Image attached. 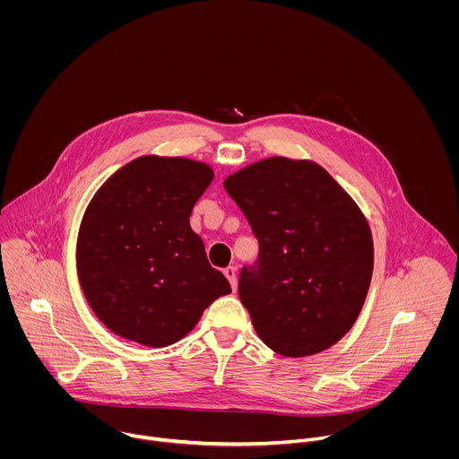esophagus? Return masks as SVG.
Here are the masks:
<instances>
[{
	"label": "esophagus",
	"instance_id": "obj_1",
	"mask_svg": "<svg viewBox=\"0 0 459 459\" xmlns=\"http://www.w3.org/2000/svg\"><path fill=\"white\" fill-rule=\"evenodd\" d=\"M223 273H225L227 280L230 281L232 290H236V289H238V269H236V267H227Z\"/></svg>",
	"mask_w": 459,
	"mask_h": 459
}]
</instances>
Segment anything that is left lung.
Here are the masks:
<instances>
[{
	"label": "left lung",
	"mask_w": 459,
	"mask_h": 459,
	"mask_svg": "<svg viewBox=\"0 0 459 459\" xmlns=\"http://www.w3.org/2000/svg\"><path fill=\"white\" fill-rule=\"evenodd\" d=\"M259 241L239 276V299L269 349L305 358L356 323L372 278L368 221L321 165L273 156L225 179Z\"/></svg>",
	"instance_id": "left-lung-1"
}]
</instances>
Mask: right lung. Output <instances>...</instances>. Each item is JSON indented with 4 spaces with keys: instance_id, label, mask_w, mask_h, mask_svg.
<instances>
[{
    "instance_id": "obj_1",
    "label": "right lung",
    "mask_w": 459,
    "mask_h": 459,
    "mask_svg": "<svg viewBox=\"0 0 459 459\" xmlns=\"http://www.w3.org/2000/svg\"><path fill=\"white\" fill-rule=\"evenodd\" d=\"M212 179L204 161L151 154L123 165L94 194L78 232V280L119 338L169 347L230 292L188 221Z\"/></svg>"
}]
</instances>
